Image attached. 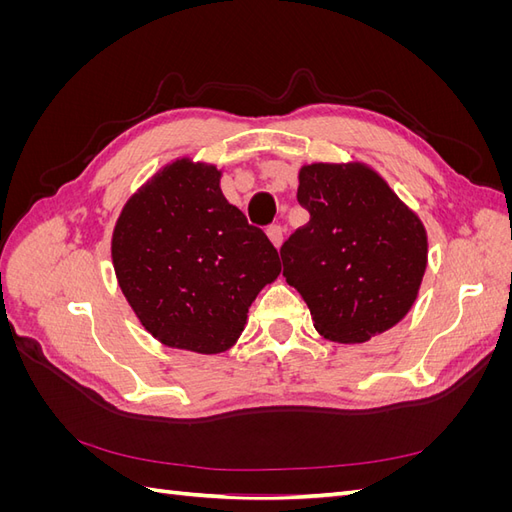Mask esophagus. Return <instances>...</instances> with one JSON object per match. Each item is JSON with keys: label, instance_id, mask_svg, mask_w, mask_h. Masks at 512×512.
<instances>
[{"label": "esophagus", "instance_id": "esophagus-1", "mask_svg": "<svg viewBox=\"0 0 512 512\" xmlns=\"http://www.w3.org/2000/svg\"><path fill=\"white\" fill-rule=\"evenodd\" d=\"M267 235H269L271 243L277 247V250H280V245H282V241H284V230H282V226H280V224H271V226L267 228Z\"/></svg>", "mask_w": 512, "mask_h": 512}]
</instances>
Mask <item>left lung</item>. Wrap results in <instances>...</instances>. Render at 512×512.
<instances>
[{
  "label": "left lung",
  "instance_id": "8db88e82",
  "mask_svg": "<svg viewBox=\"0 0 512 512\" xmlns=\"http://www.w3.org/2000/svg\"><path fill=\"white\" fill-rule=\"evenodd\" d=\"M297 200L309 222L282 245L284 277L320 335L363 344L404 318L427 267V232L363 164H309Z\"/></svg>",
  "mask_w": 512,
  "mask_h": 512
}]
</instances>
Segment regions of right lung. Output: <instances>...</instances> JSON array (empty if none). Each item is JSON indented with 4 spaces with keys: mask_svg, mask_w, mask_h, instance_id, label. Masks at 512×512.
Returning <instances> with one entry per match:
<instances>
[{
    "mask_svg": "<svg viewBox=\"0 0 512 512\" xmlns=\"http://www.w3.org/2000/svg\"><path fill=\"white\" fill-rule=\"evenodd\" d=\"M220 175L185 158L168 164L123 207L111 245L143 327L200 354L237 342L256 294L282 271L269 237L224 198Z\"/></svg>",
    "mask_w": 512,
    "mask_h": 512,
    "instance_id": "1",
    "label": "right lung"
}]
</instances>
